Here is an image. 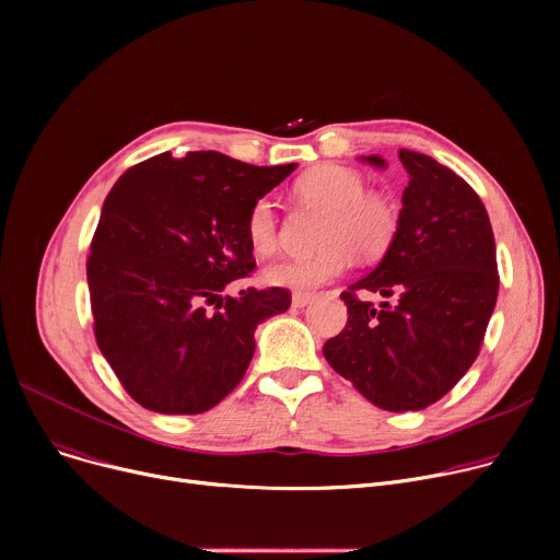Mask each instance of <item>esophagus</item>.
I'll return each instance as SVG.
<instances>
[{
	"mask_svg": "<svg viewBox=\"0 0 560 560\" xmlns=\"http://www.w3.org/2000/svg\"><path fill=\"white\" fill-rule=\"evenodd\" d=\"M313 295H306V292H295V295H292V306L295 308H304V306H308V304H313Z\"/></svg>",
	"mask_w": 560,
	"mask_h": 560,
	"instance_id": "esophagus-1",
	"label": "esophagus"
}]
</instances>
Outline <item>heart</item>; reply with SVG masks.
<instances>
[{
  "instance_id": "obj_1",
  "label": "heart",
  "mask_w": 560,
  "mask_h": 560,
  "mask_svg": "<svg viewBox=\"0 0 560 560\" xmlns=\"http://www.w3.org/2000/svg\"><path fill=\"white\" fill-rule=\"evenodd\" d=\"M365 176L347 165L325 163L308 170L298 182L304 201L327 213L319 231V252L306 258H285L265 270V281L298 292H311L342 277L354 254L376 258L390 245L397 229L395 203L381 192L365 190ZM247 241L254 254L277 249L279 220L275 201L260 197L247 213Z\"/></svg>"
}]
</instances>
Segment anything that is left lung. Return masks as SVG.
<instances>
[{
  "label": "left lung",
  "instance_id": "left-lung-1",
  "mask_svg": "<svg viewBox=\"0 0 560 560\" xmlns=\"http://www.w3.org/2000/svg\"><path fill=\"white\" fill-rule=\"evenodd\" d=\"M374 167L386 161L363 156ZM406 188L397 231L376 268L342 292L347 325L322 347L329 365L384 410H422L479 357L499 275L486 206L435 159L399 150ZM393 303L374 310L360 295Z\"/></svg>",
  "mask_w": 560,
  "mask_h": 560
}]
</instances>
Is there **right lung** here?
<instances>
[{"label":"right lung","instance_id":"add662e5","mask_svg":"<svg viewBox=\"0 0 560 560\" xmlns=\"http://www.w3.org/2000/svg\"><path fill=\"white\" fill-rule=\"evenodd\" d=\"M298 163L258 167L220 152H170L110 188L88 258L100 351L125 390L165 416H197L245 376L254 331L285 313L283 288L222 290L256 268L247 213Z\"/></svg>","mask_w":560,"mask_h":560}]
</instances>
